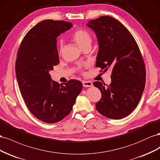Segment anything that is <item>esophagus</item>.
<instances>
[{"instance_id": "34e87169", "label": "esophagus", "mask_w": 160, "mask_h": 160, "mask_svg": "<svg viewBox=\"0 0 160 160\" xmlns=\"http://www.w3.org/2000/svg\"><path fill=\"white\" fill-rule=\"evenodd\" d=\"M82 84L84 87H90L92 86V82L90 81H83Z\"/></svg>"}]
</instances>
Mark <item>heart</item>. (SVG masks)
<instances>
[{"mask_svg": "<svg viewBox=\"0 0 160 160\" xmlns=\"http://www.w3.org/2000/svg\"><path fill=\"white\" fill-rule=\"evenodd\" d=\"M72 39L78 45L81 49L87 46H90L92 43V36L88 31L82 29L76 30L71 36ZM62 48H60V52Z\"/></svg>", "mask_w": 160, "mask_h": 160, "instance_id": "obj_1", "label": "heart"}]
</instances>
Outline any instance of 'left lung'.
<instances>
[{
  "instance_id": "left-lung-1",
  "label": "left lung",
  "mask_w": 160,
  "mask_h": 160,
  "mask_svg": "<svg viewBox=\"0 0 160 160\" xmlns=\"http://www.w3.org/2000/svg\"><path fill=\"white\" fill-rule=\"evenodd\" d=\"M86 25L98 40L96 66L112 70L110 85L93 83L102 94L96 108L104 117L120 119L134 110L142 96L146 76L142 56L129 30L112 17L102 16Z\"/></svg>"
}]
</instances>
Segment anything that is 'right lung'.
Listing matches in <instances>:
<instances>
[{
	"label": "right lung",
	"mask_w": 160,
	"mask_h": 160,
	"mask_svg": "<svg viewBox=\"0 0 160 160\" xmlns=\"http://www.w3.org/2000/svg\"><path fill=\"white\" fill-rule=\"evenodd\" d=\"M72 27L63 21H41L26 34L17 52L15 72L22 97L31 112L47 123L66 117L82 89L79 80L60 84L49 73L60 62L56 38Z\"/></svg>",
	"instance_id": "obj_1"
}]
</instances>
